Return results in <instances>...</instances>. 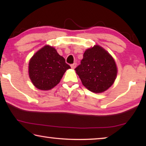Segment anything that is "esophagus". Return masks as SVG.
I'll use <instances>...</instances> for the list:
<instances>
[{"label": "esophagus", "mask_w": 146, "mask_h": 146, "mask_svg": "<svg viewBox=\"0 0 146 146\" xmlns=\"http://www.w3.org/2000/svg\"><path fill=\"white\" fill-rule=\"evenodd\" d=\"M76 63H73L71 65V67L72 69H75L76 68Z\"/></svg>", "instance_id": "esophagus-1"}]
</instances>
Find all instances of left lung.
Returning a JSON list of instances; mask_svg holds the SVG:
<instances>
[{
  "label": "left lung",
  "instance_id": "1",
  "mask_svg": "<svg viewBox=\"0 0 146 146\" xmlns=\"http://www.w3.org/2000/svg\"><path fill=\"white\" fill-rule=\"evenodd\" d=\"M75 70L82 84L94 93L107 90L115 82L117 69L114 59L102 47L88 49Z\"/></svg>",
  "mask_w": 146,
  "mask_h": 146
}]
</instances>
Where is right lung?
I'll return each instance as SVG.
<instances>
[{
  "label": "right lung",
  "instance_id": "right-lung-1",
  "mask_svg": "<svg viewBox=\"0 0 146 146\" xmlns=\"http://www.w3.org/2000/svg\"><path fill=\"white\" fill-rule=\"evenodd\" d=\"M70 66L56 49L45 46L37 51L29 63V75L32 83L41 90H49L60 82Z\"/></svg>",
  "mask_w": 146,
  "mask_h": 146
}]
</instances>
